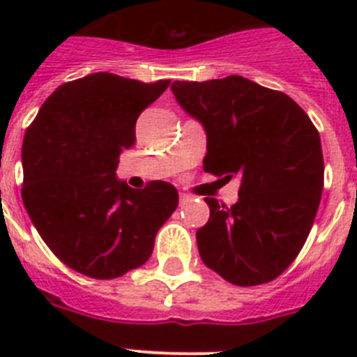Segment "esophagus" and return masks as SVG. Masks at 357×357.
I'll return each mask as SVG.
<instances>
[{"instance_id": "34e87169", "label": "esophagus", "mask_w": 357, "mask_h": 357, "mask_svg": "<svg viewBox=\"0 0 357 357\" xmlns=\"http://www.w3.org/2000/svg\"><path fill=\"white\" fill-rule=\"evenodd\" d=\"M178 200H181V206H185L188 202H191V197H189V195H185V193H181V195H178Z\"/></svg>"}]
</instances>
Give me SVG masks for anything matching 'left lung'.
<instances>
[{
  "instance_id": "left-lung-1",
  "label": "left lung",
  "mask_w": 357,
  "mask_h": 357,
  "mask_svg": "<svg viewBox=\"0 0 357 357\" xmlns=\"http://www.w3.org/2000/svg\"><path fill=\"white\" fill-rule=\"evenodd\" d=\"M172 91L206 128L204 169L241 181L232 207L206 198L209 222L197 230L202 261L236 286L277 279L304 247L320 206L317 127L288 94L238 75L176 80Z\"/></svg>"
}]
</instances>
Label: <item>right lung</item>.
Returning a JSON list of instances; mask_svg holds the SVG:
<instances>
[{
    "label": "right lung",
    "mask_w": 357,
    "mask_h": 357,
    "mask_svg": "<svg viewBox=\"0 0 357 357\" xmlns=\"http://www.w3.org/2000/svg\"><path fill=\"white\" fill-rule=\"evenodd\" d=\"M169 87L112 73L66 82L43 103L23 139L21 197L50 250L75 272L116 279L150 259L157 230L178 206L162 181L132 189L116 178L135 121Z\"/></svg>",
    "instance_id": "obj_1"
}]
</instances>
